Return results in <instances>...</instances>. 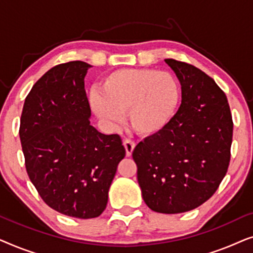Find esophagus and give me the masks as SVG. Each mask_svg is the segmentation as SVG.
Segmentation results:
<instances>
[{"label":"esophagus","mask_w":253,"mask_h":253,"mask_svg":"<svg viewBox=\"0 0 253 253\" xmlns=\"http://www.w3.org/2000/svg\"><path fill=\"white\" fill-rule=\"evenodd\" d=\"M123 145H124V147H126V155H127V157H130V155L132 154L134 147H136V143H134V141L131 140V139H126L123 141Z\"/></svg>","instance_id":"34e87169"}]
</instances>
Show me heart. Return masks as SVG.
<instances>
[{"label": "heart", "instance_id": "b5f03b06", "mask_svg": "<svg viewBox=\"0 0 253 253\" xmlns=\"http://www.w3.org/2000/svg\"><path fill=\"white\" fill-rule=\"evenodd\" d=\"M179 85L169 72L148 68L120 69L102 78L99 93L91 95V107L109 123L127 113L130 126L141 136L159 132L174 116Z\"/></svg>", "mask_w": 253, "mask_h": 253}]
</instances>
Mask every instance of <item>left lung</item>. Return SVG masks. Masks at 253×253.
I'll return each instance as SVG.
<instances>
[{
  "label": "left lung",
  "instance_id": "left-lung-1",
  "mask_svg": "<svg viewBox=\"0 0 253 253\" xmlns=\"http://www.w3.org/2000/svg\"><path fill=\"white\" fill-rule=\"evenodd\" d=\"M177 76L182 102L164 129L132 152L144 202L152 211L176 214L209 200L227 174L233 119L227 96L200 69L165 60Z\"/></svg>",
  "mask_w": 253,
  "mask_h": 253
}]
</instances>
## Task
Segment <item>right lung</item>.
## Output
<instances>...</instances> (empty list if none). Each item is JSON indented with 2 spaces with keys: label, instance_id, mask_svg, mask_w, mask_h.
Segmentation results:
<instances>
[{
  "label": "right lung",
  "instance_id": "right-lung-1",
  "mask_svg": "<svg viewBox=\"0 0 253 253\" xmlns=\"http://www.w3.org/2000/svg\"><path fill=\"white\" fill-rule=\"evenodd\" d=\"M91 65L58 64L33 85L20 117L27 175L48 206L92 219L105 211L117 166L126 157L119 134L91 126L84 78Z\"/></svg>",
  "mask_w": 253,
  "mask_h": 253
}]
</instances>
